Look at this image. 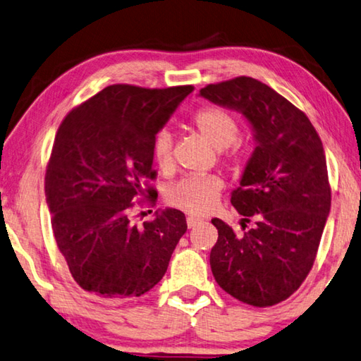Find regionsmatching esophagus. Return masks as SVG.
Here are the masks:
<instances>
[{"label": "esophagus", "instance_id": "34e87169", "mask_svg": "<svg viewBox=\"0 0 361 361\" xmlns=\"http://www.w3.org/2000/svg\"><path fill=\"white\" fill-rule=\"evenodd\" d=\"M200 222V219L199 218H194V216H188L186 218V224H188V227L189 228H192V227H195Z\"/></svg>", "mask_w": 361, "mask_h": 361}]
</instances>
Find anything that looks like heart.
Instances as JSON below:
<instances>
[{
	"label": "heart",
	"mask_w": 361,
	"mask_h": 361,
	"mask_svg": "<svg viewBox=\"0 0 361 361\" xmlns=\"http://www.w3.org/2000/svg\"><path fill=\"white\" fill-rule=\"evenodd\" d=\"M192 126L209 145L221 149V159L228 169L240 172L246 164V154L241 143L240 121L231 110L219 106L202 107L192 116ZM152 158L162 172L173 167V139L169 129H161L153 137ZM222 181L216 175H188L175 181L166 191L169 205L181 212L202 216L212 212L219 202Z\"/></svg>",
	"instance_id": "b5f03b06"
}]
</instances>
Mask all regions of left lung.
<instances>
[{"label": "left lung", "instance_id": "8db88e82", "mask_svg": "<svg viewBox=\"0 0 361 361\" xmlns=\"http://www.w3.org/2000/svg\"><path fill=\"white\" fill-rule=\"evenodd\" d=\"M200 94L243 114L257 140L231 200L245 216L243 233L212 219L219 235L209 254L213 276L246 305H278L310 274L330 213L322 140L303 110L252 77L209 83Z\"/></svg>", "mask_w": 361, "mask_h": 361}]
</instances>
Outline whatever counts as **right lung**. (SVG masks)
I'll list each match as a JSON object with an SVG mask.
<instances>
[{
    "label": "right lung",
    "mask_w": 361,
    "mask_h": 361,
    "mask_svg": "<svg viewBox=\"0 0 361 361\" xmlns=\"http://www.w3.org/2000/svg\"><path fill=\"white\" fill-rule=\"evenodd\" d=\"M192 85L116 83L72 109L51 148L45 195L56 246L75 283L107 301L142 297L159 283L185 235V213L167 208L137 226V207L156 205L152 142Z\"/></svg>",
    "instance_id": "add662e5"
}]
</instances>
